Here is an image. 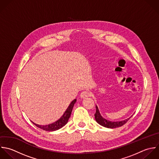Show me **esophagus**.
Here are the masks:
<instances>
[{"mask_svg":"<svg viewBox=\"0 0 159 159\" xmlns=\"http://www.w3.org/2000/svg\"><path fill=\"white\" fill-rule=\"evenodd\" d=\"M90 95V93L88 91H84L80 93V98H85L89 97Z\"/></svg>","mask_w":159,"mask_h":159,"instance_id":"1","label":"esophagus"}]
</instances>
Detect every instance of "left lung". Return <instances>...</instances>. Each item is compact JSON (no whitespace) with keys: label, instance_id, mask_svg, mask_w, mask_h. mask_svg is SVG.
Instances as JSON below:
<instances>
[{"label":"left lung","instance_id":"left-lung-1","mask_svg":"<svg viewBox=\"0 0 159 159\" xmlns=\"http://www.w3.org/2000/svg\"><path fill=\"white\" fill-rule=\"evenodd\" d=\"M96 107V113L95 114V119L96 120V121L101 126L107 128H118L120 127L123 125H124L125 123H127V121L133 116V115L131 116H130L129 118H128L126 120H123V121H111L110 120H108L105 118H104L100 114V111L98 110V108L97 105H95Z\"/></svg>","mask_w":159,"mask_h":159}]
</instances>
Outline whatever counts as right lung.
Here are the masks:
<instances>
[{"label": "right lung", "mask_w": 159, "mask_h": 159, "mask_svg": "<svg viewBox=\"0 0 159 159\" xmlns=\"http://www.w3.org/2000/svg\"><path fill=\"white\" fill-rule=\"evenodd\" d=\"M76 101H77V99H75L72 102H71V103H70V105L66 109V111L63 114V115L58 120H57L56 121H55L53 123H51V124H49L48 125H39L33 123V121H31V122L38 128H40L43 130L46 131H54L58 130V129L62 128L63 126H64L67 123L68 120L70 116L74 105Z\"/></svg>", "instance_id": "add662e5"}]
</instances>
